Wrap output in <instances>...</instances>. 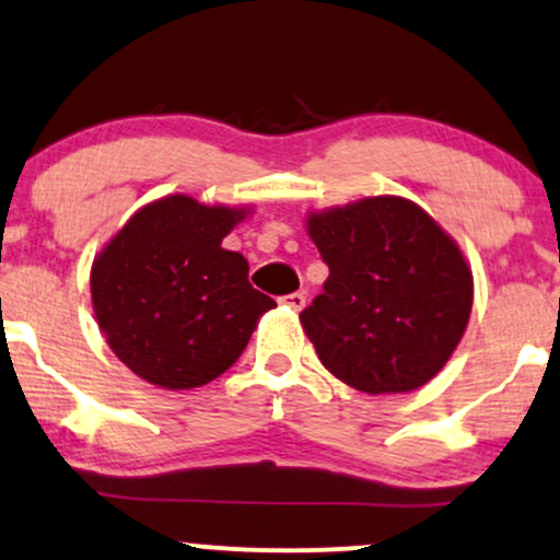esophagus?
<instances>
[{
    "label": "esophagus",
    "instance_id": "1",
    "mask_svg": "<svg viewBox=\"0 0 560 560\" xmlns=\"http://www.w3.org/2000/svg\"><path fill=\"white\" fill-rule=\"evenodd\" d=\"M282 301H285V304H288V306H291V308H295V312H301V308H304V306H306V293H304V291H295V293H288V295H285V299H282Z\"/></svg>",
    "mask_w": 560,
    "mask_h": 560
}]
</instances>
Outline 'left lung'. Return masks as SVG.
Masks as SVG:
<instances>
[{"label":"left lung","mask_w":560,"mask_h":560,"mask_svg":"<svg viewBox=\"0 0 560 560\" xmlns=\"http://www.w3.org/2000/svg\"><path fill=\"white\" fill-rule=\"evenodd\" d=\"M330 278L301 312L322 364L357 390L422 387L456 351L475 282L424 209L377 196L308 217Z\"/></svg>","instance_id":"8db88e82"}]
</instances>
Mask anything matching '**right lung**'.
Returning <instances> with one entry per match:
<instances>
[{"mask_svg":"<svg viewBox=\"0 0 560 560\" xmlns=\"http://www.w3.org/2000/svg\"><path fill=\"white\" fill-rule=\"evenodd\" d=\"M241 209L167 196L128 220L91 269L107 343L138 377L170 390L207 385L238 361L275 301L222 238Z\"/></svg>","mask_w":560,"mask_h":560,"instance_id":"obj_1","label":"right lung"}]
</instances>
